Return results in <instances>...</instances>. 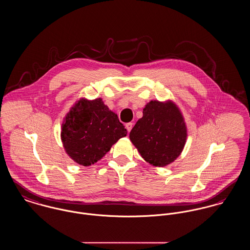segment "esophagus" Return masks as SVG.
Segmentation results:
<instances>
[{"mask_svg": "<svg viewBox=\"0 0 250 250\" xmlns=\"http://www.w3.org/2000/svg\"><path fill=\"white\" fill-rule=\"evenodd\" d=\"M132 128H133V123H132V122H129V123L126 124V129H127V131H128L129 133L131 132Z\"/></svg>", "mask_w": 250, "mask_h": 250, "instance_id": "34e87169", "label": "esophagus"}]
</instances>
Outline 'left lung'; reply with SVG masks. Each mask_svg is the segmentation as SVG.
Returning a JSON list of instances; mask_svg holds the SVG:
<instances>
[{"label":"left lung","mask_w":250,"mask_h":250,"mask_svg":"<svg viewBox=\"0 0 250 250\" xmlns=\"http://www.w3.org/2000/svg\"><path fill=\"white\" fill-rule=\"evenodd\" d=\"M186 137L182 113L171 101H150L130 133L141 157L158 167L170 164L181 155Z\"/></svg>","instance_id":"obj_1"}]
</instances>
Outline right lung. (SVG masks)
I'll return each instance as SVG.
<instances>
[{
  "instance_id": "obj_1",
  "label": "right lung",
  "mask_w": 250,
  "mask_h": 250,
  "mask_svg": "<svg viewBox=\"0 0 250 250\" xmlns=\"http://www.w3.org/2000/svg\"><path fill=\"white\" fill-rule=\"evenodd\" d=\"M127 130L101 98L80 99L62 124L61 139L70 159L90 166L102 159Z\"/></svg>"
}]
</instances>
